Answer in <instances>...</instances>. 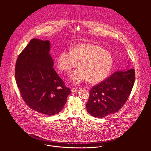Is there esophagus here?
<instances>
[{
    "instance_id": "obj_1",
    "label": "esophagus",
    "mask_w": 151,
    "mask_h": 151,
    "mask_svg": "<svg viewBox=\"0 0 151 151\" xmlns=\"http://www.w3.org/2000/svg\"><path fill=\"white\" fill-rule=\"evenodd\" d=\"M77 91V89L76 88H71V91L72 92H75Z\"/></svg>"
}]
</instances>
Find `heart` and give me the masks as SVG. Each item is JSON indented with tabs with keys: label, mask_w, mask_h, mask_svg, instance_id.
Segmentation results:
<instances>
[{
	"label": "heart",
	"mask_w": 151,
	"mask_h": 151,
	"mask_svg": "<svg viewBox=\"0 0 151 151\" xmlns=\"http://www.w3.org/2000/svg\"><path fill=\"white\" fill-rule=\"evenodd\" d=\"M114 59L108 50L94 44H78L71 48V52L63 50L57 58L58 68L70 72L78 63L80 68L69 75L70 81L80 84L89 80L92 83L104 81L110 74Z\"/></svg>",
	"instance_id": "b5f03b06"
}]
</instances>
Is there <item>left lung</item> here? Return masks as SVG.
I'll return each mask as SVG.
<instances>
[{"mask_svg": "<svg viewBox=\"0 0 151 151\" xmlns=\"http://www.w3.org/2000/svg\"><path fill=\"white\" fill-rule=\"evenodd\" d=\"M134 81L135 71L127 67L116 71L93 86L86 105L88 113L95 117L102 118L118 111L127 101Z\"/></svg>", "mask_w": 151, "mask_h": 151, "instance_id": "1", "label": "left lung"}]
</instances>
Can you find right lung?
<instances>
[{
    "label": "right lung",
    "instance_id": "right-lung-1",
    "mask_svg": "<svg viewBox=\"0 0 151 151\" xmlns=\"http://www.w3.org/2000/svg\"><path fill=\"white\" fill-rule=\"evenodd\" d=\"M50 49L49 41L31 40L17 58L15 77L27 105L53 116L62 110L71 92L54 70Z\"/></svg>",
    "mask_w": 151,
    "mask_h": 151
}]
</instances>
